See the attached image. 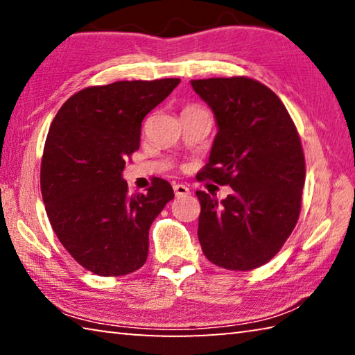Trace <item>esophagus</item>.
Segmentation results:
<instances>
[{"mask_svg": "<svg viewBox=\"0 0 355 355\" xmlns=\"http://www.w3.org/2000/svg\"><path fill=\"white\" fill-rule=\"evenodd\" d=\"M173 192H175L177 197H183L189 194V188L184 184H173Z\"/></svg>", "mask_w": 355, "mask_h": 355, "instance_id": "34e87169", "label": "esophagus"}]
</instances>
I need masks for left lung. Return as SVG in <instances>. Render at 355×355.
Segmentation results:
<instances>
[{
  "mask_svg": "<svg viewBox=\"0 0 355 355\" xmlns=\"http://www.w3.org/2000/svg\"><path fill=\"white\" fill-rule=\"evenodd\" d=\"M191 84L219 128L199 182L233 189L220 203L196 192L202 250L216 266L250 271L272 260L297 224L305 183L300 137L282 100L260 81L232 76Z\"/></svg>",
  "mask_w": 355,
  "mask_h": 355,
  "instance_id": "obj_1",
  "label": "left lung"
}]
</instances>
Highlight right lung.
Listing matches in <instances>:
<instances>
[{
  "label": "right lung",
  "mask_w": 355,
  "mask_h": 355,
  "mask_svg": "<svg viewBox=\"0 0 355 355\" xmlns=\"http://www.w3.org/2000/svg\"><path fill=\"white\" fill-rule=\"evenodd\" d=\"M178 78L91 86L65 101L48 131L40 189L50 224L84 269L119 277L144 266L148 230L173 189L155 178L147 194H128L125 161L141 141L144 117Z\"/></svg>",
  "instance_id": "right-lung-1"
}]
</instances>
